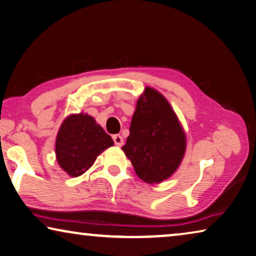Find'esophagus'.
Listing matches in <instances>:
<instances>
[{
    "mask_svg": "<svg viewBox=\"0 0 256 256\" xmlns=\"http://www.w3.org/2000/svg\"><path fill=\"white\" fill-rule=\"evenodd\" d=\"M112 140H114V142H115V144L118 146V147H120V146H123V144H124L123 138H122L120 134L112 136Z\"/></svg>",
    "mask_w": 256,
    "mask_h": 256,
    "instance_id": "34e87169",
    "label": "esophagus"
}]
</instances>
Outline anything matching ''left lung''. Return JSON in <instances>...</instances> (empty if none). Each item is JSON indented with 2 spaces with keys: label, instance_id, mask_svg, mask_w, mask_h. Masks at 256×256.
I'll return each instance as SVG.
<instances>
[{
  "label": "left lung",
  "instance_id": "1",
  "mask_svg": "<svg viewBox=\"0 0 256 256\" xmlns=\"http://www.w3.org/2000/svg\"><path fill=\"white\" fill-rule=\"evenodd\" d=\"M122 149L136 176L150 184L168 179L180 166L186 133L171 104L155 88H146L138 100Z\"/></svg>",
  "mask_w": 256,
  "mask_h": 256
}]
</instances>
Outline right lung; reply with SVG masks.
I'll list each match as a JSON object with an SVG mask.
<instances>
[{
	"mask_svg": "<svg viewBox=\"0 0 256 256\" xmlns=\"http://www.w3.org/2000/svg\"><path fill=\"white\" fill-rule=\"evenodd\" d=\"M114 141L88 114H72L62 122L56 139V162L70 176L88 171Z\"/></svg>",
	"mask_w": 256,
	"mask_h": 256,
	"instance_id": "right-lung-1",
	"label": "right lung"
}]
</instances>
